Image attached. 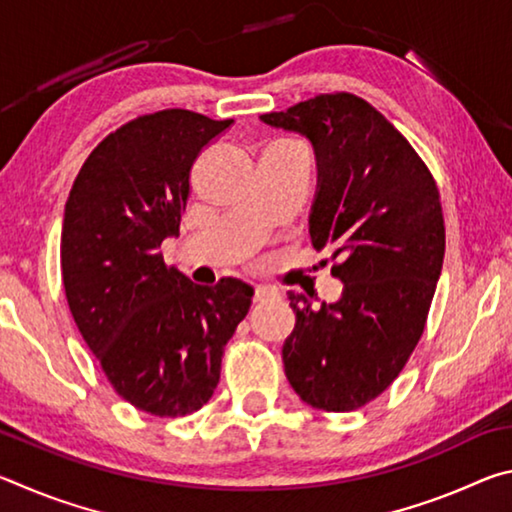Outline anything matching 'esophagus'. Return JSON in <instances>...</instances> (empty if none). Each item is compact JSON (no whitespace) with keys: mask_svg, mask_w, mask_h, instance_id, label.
<instances>
[{"mask_svg":"<svg viewBox=\"0 0 512 512\" xmlns=\"http://www.w3.org/2000/svg\"><path fill=\"white\" fill-rule=\"evenodd\" d=\"M275 298H277V291L275 289L262 287V284H259V287H255V296H253L255 302H266V300H275Z\"/></svg>","mask_w":512,"mask_h":512,"instance_id":"34e87169","label":"esophagus"}]
</instances>
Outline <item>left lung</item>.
<instances>
[{
	"label": "left lung",
	"mask_w": 512,
	"mask_h": 512,
	"mask_svg": "<svg viewBox=\"0 0 512 512\" xmlns=\"http://www.w3.org/2000/svg\"><path fill=\"white\" fill-rule=\"evenodd\" d=\"M259 119L314 146L309 235L343 282L320 309L289 291L296 327L282 345L284 372L314 409L354 411L393 384L427 323L445 257L438 187L402 133L354 94Z\"/></svg>",
	"instance_id": "obj_1"
}]
</instances>
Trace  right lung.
Returning <instances> with one entry per match:
<instances>
[{"instance_id": "add662e5", "label": "right lung", "mask_w": 512, "mask_h": 512, "mask_svg": "<svg viewBox=\"0 0 512 512\" xmlns=\"http://www.w3.org/2000/svg\"><path fill=\"white\" fill-rule=\"evenodd\" d=\"M230 126L180 108L128 121L90 153L65 203L60 266L74 323L112 388L160 418L210 402L253 302L246 282L201 287L160 253L178 237L192 164Z\"/></svg>"}]
</instances>
